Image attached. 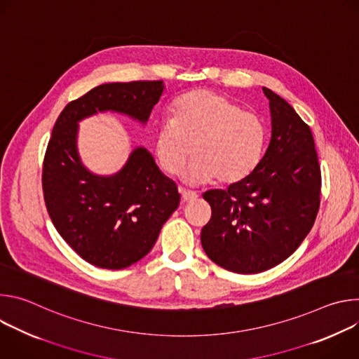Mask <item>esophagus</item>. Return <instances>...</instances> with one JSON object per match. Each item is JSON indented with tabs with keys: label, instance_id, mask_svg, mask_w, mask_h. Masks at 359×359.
Returning <instances> with one entry per match:
<instances>
[{
	"label": "esophagus",
	"instance_id": "1",
	"mask_svg": "<svg viewBox=\"0 0 359 359\" xmlns=\"http://www.w3.org/2000/svg\"><path fill=\"white\" fill-rule=\"evenodd\" d=\"M180 194H182V200L183 201H186V203H190V201H194L197 197H198V194L197 193H194V191H190V190H180Z\"/></svg>",
	"mask_w": 359,
	"mask_h": 359
}]
</instances>
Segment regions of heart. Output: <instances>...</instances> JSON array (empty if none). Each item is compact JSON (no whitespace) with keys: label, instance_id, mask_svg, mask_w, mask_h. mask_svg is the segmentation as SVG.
Listing matches in <instances>:
<instances>
[{"label":"heart","instance_id":"1","mask_svg":"<svg viewBox=\"0 0 359 359\" xmlns=\"http://www.w3.org/2000/svg\"><path fill=\"white\" fill-rule=\"evenodd\" d=\"M266 142L263 121L236 102L209 90L196 89L176 99L172 119L155 132L156 159L165 173L179 176L191 156L184 179L198 184L216 179L236 183L260 162Z\"/></svg>","mask_w":359,"mask_h":359}]
</instances>
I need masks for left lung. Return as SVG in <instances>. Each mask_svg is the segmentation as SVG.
Listing matches in <instances>:
<instances>
[{
  "label": "left lung",
  "mask_w": 359,
  "mask_h": 359,
  "mask_svg": "<svg viewBox=\"0 0 359 359\" xmlns=\"http://www.w3.org/2000/svg\"><path fill=\"white\" fill-rule=\"evenodd\" d=\"M271 140L254 170L226 190H208L212 208L201 245L220 267L238 273L266 271L298 248L310 233L321 194V169L310 126L273 90Z\"/></svg>",
  "instance_id": "8db88e82"
}]
</instances>
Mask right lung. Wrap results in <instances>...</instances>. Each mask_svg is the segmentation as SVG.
<instances>
[{"label": "right lung", "instance_id": "right-lung-1", "mask_svg": "<svg viewBox=\"0 0 359 359\" xmlns=\"http://www.w3.org/2000/svg\"><path fill=\"white\" fill-rule=\"evenodd\" d=\"M163 88V81L99 85L71 100L54 125L42 165L45 206L61 237L92 266L121 270L143 259L180 194L143 147L115 176L89 173L76 153L78 121L111 109L144 123Z\"/></svg>", "mask_w": 359, "mask_h": 359}]
</instances>
